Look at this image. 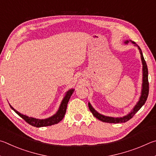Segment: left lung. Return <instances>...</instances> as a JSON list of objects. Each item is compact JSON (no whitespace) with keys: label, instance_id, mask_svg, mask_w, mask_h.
Returning a JSON list of instances; mask_svg holds the SVG:
<instances>
[{"label":"left lung","instance_id":"left-lung-1","mask_svg":"<svg viewBox=\"0 0 156 156\" xmlns=\"http://www.w3.org/2000/svg\"><path fill=\"white\" fill-rule=\"evenodd\" d=\"M129 41H131L132 43L134 44V46H136L138 48L139 51H140V53L142 63H143V84H142V91H141L140 97V99H139L138 103H136V105L134 106V108H133V110L131 111L127 115L123 117H119V118H114V117L106 116L104 115H102V114L97 112L93 108H92V106L91 105L90 103H88L89 109L91 112L92 113V114H93V116L102 122H109V123H121V122H125L128 121L135 115V114L137 112L142 108V106L145 103L147 99V97H148V94H149L148 68H147L146 62L144 59L143 53H142V51L140 48L139 47V46H138L134 42H133V41L132 40H129ZM128 42H129V41L128 40H126L125 42V44H127Z\"/></svg>","mask_w":156,"mask_h":156}]
</instances>
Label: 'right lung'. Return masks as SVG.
Here are the masks:
<instances>
[{"label":"right lung","instance_id":"add662e5","mask_svg":"<svg viewBox=\"0 0 156 156\" xmlns=\"http://www.w3.org/2000/svg\"><path fill=\"white\" fill-rule=\"evenodd\" d=\"M74 90H75L74 89H70L68 92H66L65 97H64V99H63L61 104H60L59 110H57L56 114H55L53 116L49 117L48 119H37L33 118V117H29L26 115H24V114L20 112H18V111H16L14 108L12 107V105L10 104L9 105L11 108H12L18 115L20 116L22 119H23L24 121L27 122V123L32 125V126L35 127L51 126V125L58 123L59 121H61L62 120L64 119V116L66 114V111L68 101H69L71 95L73 94Z\"/></svg>","mask_w":156,"mask_h":156}]
</instances>
